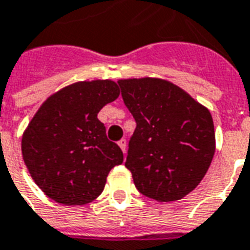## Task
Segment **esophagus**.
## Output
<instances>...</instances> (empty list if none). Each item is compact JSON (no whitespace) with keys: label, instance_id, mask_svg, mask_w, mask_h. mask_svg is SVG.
<instances>
[{"label":"esophagus","instance_id":"esophagus-1","mask_svg":"<svg viewBox=\"0 0 250 250\" xmlns=\"http://www.w3.org/2000/svg\"><path fill=\"white\" fill-rule=\"evenodd\" d=\"M118 144H119V147L122 148V151L125 153V151H127V140L125 139H120L119 142H118Z\"/></svg>","mask_w":250,"mask_h":250}]
</instances>
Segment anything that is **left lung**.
<instances>
[{
  "label": "left lung",
  "instance_id": "1",
  "mask_svg": "<svg viewBox=\"0 0 250 250\" xmlns=\"http://www.w3.org/2000/svg\"><path fill=\"white\" fill-rule=\"evenodd\" d=\"M136 128L125 167L135 187L153 200L176 201L199 186L214 155L210 112L168 81L120 79Z\"/></svg>",
  "mask_w": 250,
  "mask_h": 250
}]
</instances>
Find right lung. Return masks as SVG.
Wrapping results in <instances>:
<instances>
[{"instance_id": "1", "label": "right lung", "mask_w": 250, "mask_h": 250, "mask_svg": "<svg viewBox=\"0 0 250 250\" xmlns=\"http://www.w3.org/2000/svg\"><path fill=\"white\" fill-rule=\"evenodd\" d=\"M119 97L112 81L78 82L40 107L22 136L30 176L50 199L66 205L95 200L108 172L123 163L119 146L107 139L98 112Z\"/></svg>"}]
</instances>
